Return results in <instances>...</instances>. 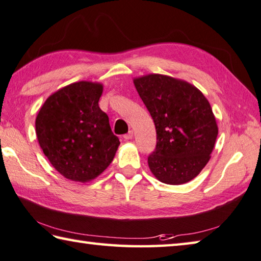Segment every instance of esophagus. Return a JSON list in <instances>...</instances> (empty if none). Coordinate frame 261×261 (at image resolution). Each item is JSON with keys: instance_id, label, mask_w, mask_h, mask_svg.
<instances>
[{"instance_id": "obj_1", "label": "esophagus", "mask_w": 261, "mask_h": 261, "mask_svg": "<svg viewBox=\"0 0 261 261\" xmlns=\"http://www.w3.org/2000/svg\"><path fill=\"white\" fill-rule=\"evenodd\" d=\"M122 137H124V140H126V141L132 140L133 139V130H129L128 133H127V134H125Z\"/></svg>"}]
</instances>
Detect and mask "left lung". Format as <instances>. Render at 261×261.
<instances>
[{"instance_id": "8db88e82", "label": "left lung", "mask_w": 261, "mask_h": 261, "mask_svg": "<svg viewBox=\"0 0 261 261\" xmlns=\"http://www.w3.org/2000/svg\"><path fill=\"white\" fill-rule=\"evenodd\" d=\"M134 85L155 125L151 173L165 184L188 183L208 164L218 135L209 101L190 83L160 73L134 78Z\"/></svg>"}]
</instances>
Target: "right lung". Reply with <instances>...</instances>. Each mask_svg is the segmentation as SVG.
Masks as SVG:
<instances>
[{"instance_id": "1", "label": "right lung", "mask_w": 261, "mask_h": 261, "mask_svg": "<svg viewBox=\"0 0 261 261\" xmlns=\"http://www.w3.org/2000/svg\"><path fill=\"white\" fill-rule=\"evenodd\" d=\"M101 83L77 82L47 97L35 127L39 146L51 165L67 179L90 181L114 160L119 139L99 107Z\"/></svg>"}]
</instances>
